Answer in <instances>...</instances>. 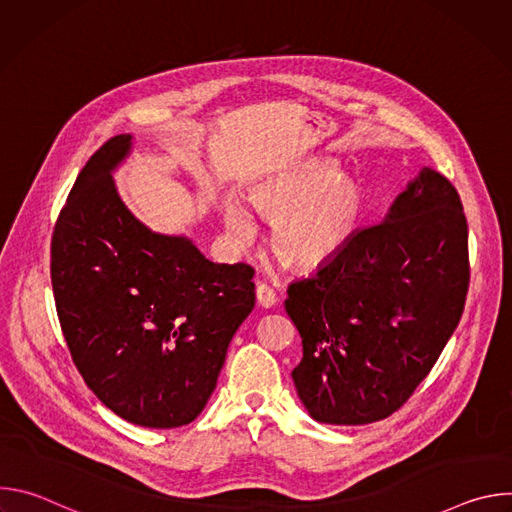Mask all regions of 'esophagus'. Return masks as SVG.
Here are the masks:
<instances>
[{"label": "esophagus", "instance_id": "obj_1", "mask_svg": "<svg viewBox=\"0 0 512 512\" xmlns=\"http://www.w3.org/2000/svg\"><path fill=\"white\" fill-rule=\"evenodd\" d=\"M255 294H257L259 306H263V308H271V306H275V302H277V294L273 291V287L267 285V283H259Z\"/></svg>", "mask_w": 512, "mask_h": 512}]
</instances>
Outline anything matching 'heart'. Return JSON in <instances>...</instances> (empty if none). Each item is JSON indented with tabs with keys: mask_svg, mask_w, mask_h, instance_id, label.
I'll return each instance as SVG.
<instances>
[{
	"mask_svg": "<svg viewBox=\"0 0 512 512\" xmlns=\"http://www.w3.org/2000/svg\"><path fill=\"white\" fill-rule=\"evenodd\" d=\"M253 204L275 225V253L291 267L312 271L350 243L367 198L354 178L340 176L336 164L312 162L265 180L255 190ZM225 218L239 243L255 237V223L241 202L231 200Z\"/></svg>",
	"mask_w": 512,
	"mask_h": 512,
	"instance_id": "obj_1",
	"label": "heart"
}]
</instances>
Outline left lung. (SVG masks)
Instances as JSON below:
<instances>
[{
	"label": "left lung",
	"mask_w": 512,
	"mask_h": 512,
	"mask_svg": "<svg viewBox=\"0 0 512 512\" xmlns=\"http://www.w3.org/2000/svg\"><path fill=\"white\" fill-rule=\"evenodd\" d=\"M468 287L460 194L423 168L387 221L287 287L285 312L304 346L291 377L310 415L364 425L401 409L454 334Z\"/></svg>",
	"instance_id": "left-lung-1"
}]
</instances>
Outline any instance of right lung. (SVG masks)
Returning <instances> with one entry per match:
<instances>
[{"label":"right lung","instance_id":"right-lung-1","mask_svg":"<svg viewBox=\"0 0 512 512\" xmlns=\"http://www.w3.org/2000/svg\"><path fill=\"white\" fill-rule=\"evenodd\" d=\"M129 139L111 137L81 170L54 225L50 279L91 391L131 423L168 429L194 421L214 391L255 306V269L212 263L135 221L111 178Z\"/></svg>","mask_w":512,"mask_h":512}]
</instances>
